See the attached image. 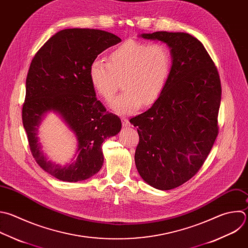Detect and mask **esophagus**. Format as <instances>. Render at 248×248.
<instances>
[{
  "instance_id": "1",
  "label": "esophagus",
  "mask_w": 248,
  "mask_h": 248,
  "mask_svg": "<svg viewBox=\"0 0 248 248\" xmlns=\"http://www.w3.org/2000/svg\"><path fill=\"white\" fill-rule=\"evenodd\" d=\"M122 124H123V126H124V127L130 126V123H129L128 119H125V118H123V119H122Z\"/></svg>"
}]
</instances>
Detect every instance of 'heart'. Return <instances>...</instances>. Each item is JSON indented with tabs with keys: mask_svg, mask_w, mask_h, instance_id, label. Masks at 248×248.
<instances>
[{
	"mask_svg": "<svg viewBox=\"0 0 248 248\" xmlns=\"http://www.w3.org/2000/svg\"><path fill=\"white\" fill-rule=\"evenodd\" d=\"M171 69L172 54L167 45L128 40L110 51L108 61L93 59L89 77L93 90L106 101L113 98L123 79L124 92L111 107L125 115L135 112L142 103H155L168 85Z\"/></svg>",
	"mask_w": 248,
	"mask_h": 248,
	"instance_id": "obj_1",
	"label": "heart"
}]
</instances>
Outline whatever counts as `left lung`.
I'll use <instances>...</instances> for the list:
<instances>
[{"label":"left lung","instance_id":"obj_1","mask_svg":"<svg viewBox=\"0 0 248 248\" xmlns=\"http://www.w3.org/2000/svg\"><path fill=\"white\" fill-rule=\"evenodd\" d=\"M171 48L168 85L154 105L130 119L139 143L135 164L140 176L158 190L177 188L202 167L219 133L220 76L203 45L190 34H142Z\"/></svg>","mask_w":248,"mask_h":248}]
</instances>
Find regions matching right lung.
I'll use <instances>...</instances> for the list:
<instances>
[{"instance_id":"right-lung-1","label":"right lung","mask_w":248,"mask_h":248,"mask_svg":"<svg viewBox=\"0 0 248 248\" xmlns=\"http://www.w3.org/2000/svg\"><path fill=\"white\" fill-rule=\"evenodd\" d=\"M122 40L98 29H64L36 52L26 78L22 123L33 157L53 177L67 182L86 180L96 174L104 161L103 141L119 133L121 119L106 111L91 85L89 69L93 59ZM57 111L79 142L76 161L62 168L47 160L36 132L41 117Z\"/></svg>"}]
</instances>
